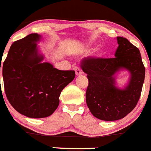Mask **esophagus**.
Returning <instances> with one entry per match:
<instances>
[{"label":"esophagus","mask_w":151,"mask_h":151,"mask_svg":"<svg viewBox=\"0 0 151 151\" xmlns=\"http://www.w3.org/2000/svg\"><path fill=\"white\" fill-rule=\"evenodd\" d=\"M74 71H75L76 75L77 76H79V75H80V74H82V71H81V69L79 68V67H77V66L74 67Z\"/></svg>","instance_id":"1"}]
</instances>
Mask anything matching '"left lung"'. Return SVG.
I'll list each match as a JSON object with an SVG mask.
<instances>
[{"label":"left lung","mask_w":151,"mask_h":151,"mask_svg":"<svg viewBox=\"0 0 151 151\" xmlns=\"http://www.w3.org/2000/svg\"><path fill=\"white\" fill-rule=\"evenodd\" d=\"M118 47L115 58L87 57L81 60V68L86 73L88 85L86 103L93 116L102 121L121 119L132 112L140 97L145 68L139 49L127 39L117 37ZM121 68L131 73L125 89L115 87L114 74Z\"/></svg>","instance_id":"1"}]
</instances>
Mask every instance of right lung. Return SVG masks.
<instances>
[{
	"instance_id": "right-lung-1",
	"label": "right lung",
	"mask_w": 151,
	"mask_h": 151,
	"mask_svg": "<svg viewBox=\"0 0 151 151\" xmlns=\"http://www.w3.org/2000/svg\"><path fill=\"white\" fill-rule=\"evenodd\" d=\"M40 37L30 33L14 42L3 64L9 101L18 112L32 118L51 115L58 106L61 91L75 77L74 71L42 63L43 56L38 55L36 45Z\"/></svg>"
}]
</instances>
